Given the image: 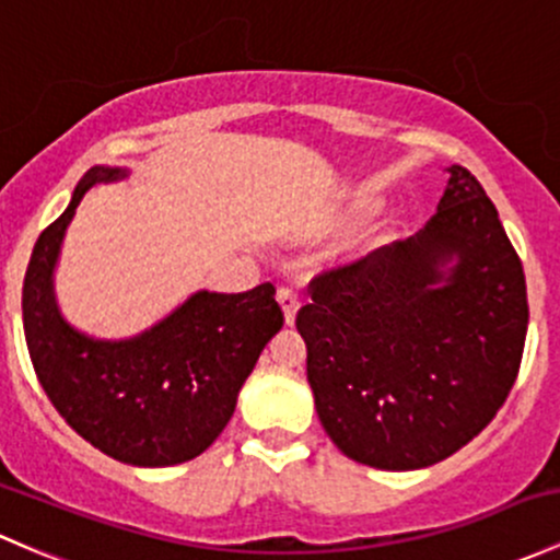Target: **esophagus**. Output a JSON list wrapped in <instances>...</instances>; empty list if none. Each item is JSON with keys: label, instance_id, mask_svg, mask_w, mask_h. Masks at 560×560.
<instances>
[{"label": "esophagus", "instance_id": "34e87169", "mask_svg": "<svg viewBox=\"0 0 560 560\" xmlns=\"http://www.w3.org/2000/svg\"><path fill=\"white\" fill-rule=\"evenodd\" d=\"M276 300H279L281 311H284L287 325H295V316H298V308H300L298 292L290 290V287H281V290L276 292Z\"/></svg>", "mask_w": 560, "mask_h": 560}]
</instances>
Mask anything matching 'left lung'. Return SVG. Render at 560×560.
<instances>
[{"label": "left lung", "mask_w": 560, "mask_h": 560, "mask_svg": "<svg viewBox=\"0 0 560 560\" xmlns=\"http://www.w3.org/2000/svg\"><path fill=\"white\" fill-rule=\"evenodd\" d=\"M445 172L427 228L311 281L295 322L329 440L388 472L432 467L480 434L526 343V276L497 206L467 168Z\"/></svg>", "instance_id": "1"}]
</instances>
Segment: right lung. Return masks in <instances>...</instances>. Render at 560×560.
<instances>
[{
  "label": "right lung",
  "instance_id": "1",
  "mask_svg": "<svg viewBox=\"0 0 560 560\" xmlns=\"http://www.w3.org/2000/svg\"><path fill=\"white\" fill-rule=\"evenodd\" d=\"M128 168L93 166L37 238L23 279V332L52 408L82 440L131 467L190 462L220 438L238 392L284 325L273 284L238 295L198 290L131 338H93L63 319L56 265L85 192Z\"/></svg>",
  "mask_w": 560,
  "mask_h": 560
}]
</instances>
